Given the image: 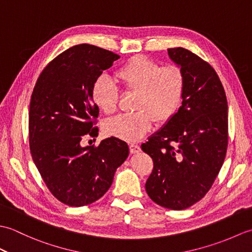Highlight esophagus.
Masks as SVG:
<instances>
[{"label": "esophagus", "mask_w": 252, "mask_h": 252, "mask_svg": "<svg viewBox=\"0 0 252 252\" xmlns=\"http://www.w3.org/2000/svg\"><path fill=\"white\" fill-rule=\"evenodd\" d=\"M141 151V147L138 145H135V144H131L130 145V153L131 154H136Z\"/></svg>", "instance_id": "obj_1"}]
</instances>
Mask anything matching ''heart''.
Here are the masks:
<instances>
[{
    "instance_id": "heart-1",
    "label": "heart",
    "mask_w": 252,
    "mask_h": 252,
    "mask_svg": "<svg viewBox=\"0 0 252 252\" xmlns=\"http://www.w3.org/2000/svg\"><path fill=\"white\" fill-rule=\"evenodd\" d=\"M115 79L129 92L136 93L134 114L119 115L107 120L104 131L126 142L140 140L151 130L154 120L168 122L178 112L185 89L184 73L179 66H162L151 58L131 57L115 72ZM118 89L106 76L95 80L91 97L97 108L112 114L117 108Z\"/></svg>"
}]
</instances>
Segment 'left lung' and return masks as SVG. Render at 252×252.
Returning a JSON list of instances; mask_svg holds the SVG:
<instances>
[{
    "label": "left lung",
    "instance_id": "left-lung-1",
    "mask_svg": "<svg viewBox=\"0 0 252 252\" xmlns=\"http://www.w3.org/2000/svg\"><path fill=\"white\" fill-rule=\"evenodd\" d=\"M168 54L184 73L182 105L141 147L154 161L148 196L163 208L183 210L203 198L220 172L227 149V100L207 62L183 47Z\"/></svg>",
    "mask_w": 252,
    "mask_h": 252
}]
</instances>
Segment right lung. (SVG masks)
Listing matches in <instances>:
<instances>
[{"mask_svg":"<svg viewBox=\"0 0 252 252\" xmlns=\"http://www.w3.org/2000/svg\"><path fill=\"white\" fill-rule=\"evenodd\" d=\"M120 58L110 51L79 44L54 58L40 74L31 95V156L47 189L58 200L82 207L98 200L114 181L129 146L108 137L99 146H81L97 135L99 109L91 97L94 81Z\"/></svg>","mask_w":252,"mask_h":252,"instance_id":"1","label":"right lung"}]
</instances>
